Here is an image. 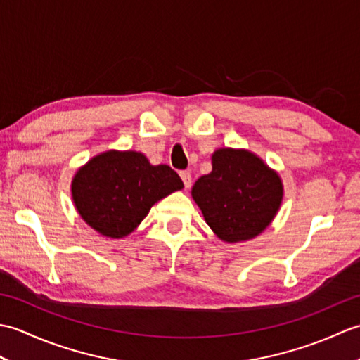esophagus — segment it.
<instances>
[{
    "instance_id": "34e87169",
    "label": "esophagus",
    "mask_w": 360,
    "mask_h": 360,
    "mask_svg": "<svg viewBox=\"0 0 360 360\" xmlns=\"http://www.w3.org/2000/svg\"><path fill=\"white\" fill-rule=\"evenodd\" d=\"M179 176H181L182 182H184V187L186 188H188L190 186H192V174H190V172H187V170L179 172Z\"/></svg>"
}]
</instances>
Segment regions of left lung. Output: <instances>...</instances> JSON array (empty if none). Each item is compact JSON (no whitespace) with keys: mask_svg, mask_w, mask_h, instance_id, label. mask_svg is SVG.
<instances>
[{"mask_svg":"<svg viewBox=\"0 0 360 360\" xmlns=\"http://www.w3.org/2000/svg\"><path fill=\"white\" fill-rule=\"evenodd\" d=\"M212 165V172L201 176L192 188L212 231L227 243L262 233L281 204L278 174L246 150H217Z\"/></svg>","mask_w":360,"mask_h":360,"instance_id":"8db88e82","label":"left lung"}]
</instances>
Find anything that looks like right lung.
<instances>
[{"label": "right lung", "mask_w": 360, "mask_h": 360, "mask_svg": "<svg viewBox=\"0 0 360 360\" xmlns=\"http://www.w3.org/2000/svg\"><path fill=\"white\" fill-rule=\"evenodd\" d=\"M184 187L168 165H151L142 153L106 151L82 167L72 200L82 218L110 238H124L148 215L151 205Z\"/></svg>", "instance_id": "1"}]
</instances>
